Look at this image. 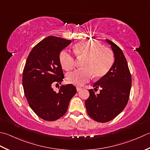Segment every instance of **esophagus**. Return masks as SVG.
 Masks as SVG:
<instances>
[{"label":"esophagus","mask_w":150,"mask_h":150,"mask_svg":"<svg viewBox=\"0 0 150 150\" xmlns=\"http://www.w3.org/2000/svg\"><path fill=\"white\" fill-rule=\"evenodd\" d=\"M81 89H82V88H81V87H79V86H77V92H79V91H80Z\"/></svg>","instance_id":"1"}]
</instances>
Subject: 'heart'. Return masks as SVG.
Listing matches in <instances>:
<instances>
[{"label":"heart","instance_id":"heart-1","mask_svg":"<svg viewBox=\"0 0 150 150\" xmlns=\"http://www.w3.org/2000/svg\"><path fill=\"white\" fill-rule=\"evenodd\" d=\"M73 51L77 57L85 59L83 68L75 70L67 75V80L76 86H82L93 77L96 79L103 77L112 67L114 57L110 49L103 47L95 41H85L76 43ZM62 67L66 71H71L75 67V58L67 51H62L59 56Z\"/></svg>","mask_w":150,"mask_h":150}]
</instances>
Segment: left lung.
I'll return each mask as SVG.
<instances>
[{"label":"left lung","mask_w":150,"mask_h":150,"mask_svg":"<svg viewBox=\"0 0 150 150\" xmlns=\"http://www.w3.org/2000/svg\"><path fill=\"white\" fill-rule=\"evenodd\" d=\"M105 40L112 50L114 62L109 71L93 85L94 91L101 88L100 93L96 94L92 89L89 90L90 96L85 101L88 114L102 123L113 120L124 109L129 98L132 82L122 49L111 41Z\"/></svg>","instance_id":"1"}]
</instances>
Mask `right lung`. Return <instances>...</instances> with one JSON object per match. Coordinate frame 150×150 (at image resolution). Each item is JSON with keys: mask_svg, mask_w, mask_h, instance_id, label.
Here are the masks:
<instances>
[{"mask_svg": "<svg viewBox=\"0 0 150 150\" xmlns=\"http://www.w3.org/2000/svg\"><path fill=\"white\" fill-rule=\"evenodd\" d=\"M71 42L56 36L47 37L34 47L26 62L23 73L25 97L32 110L46 121H54L64 115L77 92L71 84L62 85L58 92L52 88L63 81L59 56Z\"/></svg>", "mask_w": 150, "mask_h": 150, "instance_id": "1", "label": "right lung"}]
</instances>
